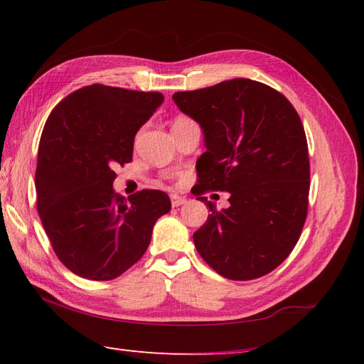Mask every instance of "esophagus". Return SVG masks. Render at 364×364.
Listing matches in <instances>:
<instances>
[{
    "label": "esophagus",
    "mask_w": 364,
    "mask_h": 364,
    "mask_svg": "<svg viewBox=\"0 0 364 364\" xmlns=\"http://www.w3.org/2000/svg\"><path fill=\"white\" fill-rule=\"evenodd\" d=\"M185 203H187V198H185V196H179V195H173V196H171V204H173V207H181V205H183Z\"/></svg>",
    "instance_id": "1"
}]
</instances>
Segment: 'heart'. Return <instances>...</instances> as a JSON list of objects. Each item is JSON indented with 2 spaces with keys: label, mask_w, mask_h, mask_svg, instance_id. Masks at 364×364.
Instances as JSON below:
<instances>
[{
  "label": "heart",
  "mask_w": 364,
  "mask_h": 364,
  "mask_svg": "<svg viewBox=\"0 0 364 364\" xmlns=\"http://www.w3.org/2000/svg\"><path fill=\"white\" fill-rule=\"evenodd\" d=\"M185 121H190V119H187V117H177V119L174 121V124H181V122H185Z\"/></svg>",
  "instance_id": "obj_1"
}]
</instances>
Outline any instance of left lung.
I'll use <instances>...</instances> for the list:
<instances>
[{
    "mask_svg": "<svg viewBox=\"0 0 364 364\" xmlns=\"http://www.w3.org/2000/svg\"><path fill=\"white\" fill-rule=\"evenodd\" d=\"M182 113L201 125L205 152L199 188L229 193V207H209L193 234L204 261L235 281L261 278L284 261L308 213L309 159L303 124L275 89L248 78L176 92Z\"/></svg>",
    "mask_w": 364,
    "mask_h": 364,
    "instance_id": "left-lung-1",
    "label": "left lung"
}]
</instances>
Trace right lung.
I'll list each match as a JSON object with an SVG mask.
<instances>
[{
  "mask_svg": "<svg viewBox=\"0 0 364 364\" xmlns=\"http://www.w3.org/2000/svg\"><path fill=\"white\" fill-rule=\"evenodd\" d=\"M161 103L160 92L91 85L48 116L37 152V212L58 259L81 278L122 275L171 209L165 191L125 199L113 190V168L132 161L136 132Z\"/></svg>",
  "mask_w": 364,
  "mask_h": 364,
  "instance_id": "obj_1",
  "label": "right lung"
}]
</instances>
